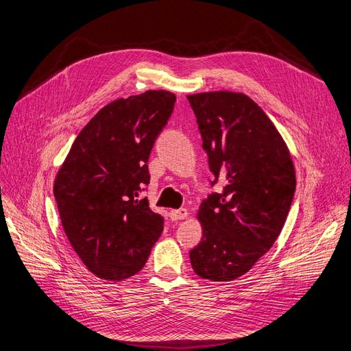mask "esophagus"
<instances>
[{
    "label": "esophagus",
    "mask_w": 351,
    "mask_h": 351,
    "mask_svg": "<svg viewBox=\"0 0 351 351\" xmlns=\"http://www.w3.org/2000/svg\"><path fill=\"white\" fill-rule=\"evenodd\" d=\"M169 217H171L172 221H179V219H185L188 217V211L185 208L172 210L171 213H169Z\"/></svg>",
    "instance_id": "obj_1"
}]
</instances>
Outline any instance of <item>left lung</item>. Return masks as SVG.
<instances>
[{
    "label": "left lung",
    "instance_id": "left-lung-1",
    "mask_svg": "<svg viewBox=\"0 0 351 351\" xmlns=\"http://www.w3.org/2000/svg\"><path fill=\"white\" fill-rule=\"evenodd\" d=\"M210 171L226 184L198 211L202 240L189 252L195 274L234 280L274 245L289 214L295 167L282 136L257 104L241 93L188 95Z\"/></svg>",
    "mask_w": 351,
    "mask_h": 351
}]
</instances>
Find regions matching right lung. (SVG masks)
Wrapping results in <instances>:
<instances>
[{
	"instance_id": "1",
	"label": "right lung",
	"mask_w": 351,
	"mask_h": 351,
	"mask_svg": "<svg viewBox=\"0 0 351 351\" xmlns=\"http://www.w3.org/2000/svg\"><path fill=\"white\" fill-rule=\"evenodd\" d=\"M175 101L159 89L110 102L81 130L56 175L64 234L101 279L136 275L162 234L163 217L140 193L150 182L149 156Z\"/></svg>"
}]
</instances>
